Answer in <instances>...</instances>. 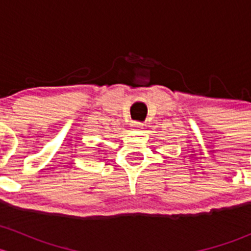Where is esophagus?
<instances>
[{
    "instance_id": "esophagus-1",
    "label": "esophagus",
    "mask_w": 251,
    "mask_h": 251,
    "mask_svg": "<svg viewBox=\"0 0 251 251\" xmlns=\"http://www.w3.org/2000/svg\"><path fill=\"white\" fill-rule=\"evenodd\" d=\"M131 127L135 128V130H140V128L143 127V123H141V121H132Z\"/></svg>"
}]
</instances>
